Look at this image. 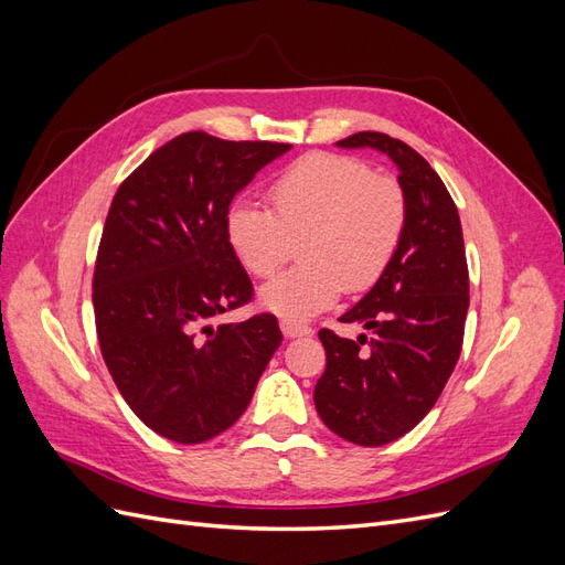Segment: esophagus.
I'll return each instance as SVG.
<instances>
[{
    "mask_svg": "<svg viewBox=\"0 0 565 565\" xmlns=\"http://www.w3.org/2000/svg\"><path fill=\"white\" fill-rule=\"evenodd\" d=\"M280 330H282V334L285 337H309L313 330L309 328V324H303V322H299V320H292V318H282L280 320Z\"/></svg>",
    "mask_w": 565,
    "mask_h": 565,
    "instance_id": "obj_1",
    "label": "esophagus"
}]
</instances>
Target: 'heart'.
<instances>
[{
  "label": "heart",
  "instance_id": "1",
  "mask_svg": "<svg viewBox=\"0 0 565 565\" xmlns=\"http://www.w3.org/2000/svg\"><path fill=\"white\" fill-rule=\"evenodd\" d=\"M270 210L235 200L226 212V241L237 262L268 278L299 247L303 266L289 268L259 292L264 309L285 318H311L344 295L377 282L396 256L407 198L391 177H377L358 158L309 152L268 188Z\"/></svg>",
  "mask_w": 565,
  "mask_h": 565
}]
</instances>
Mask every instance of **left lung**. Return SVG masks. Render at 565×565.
Instances as JSON below:
<instances>
[{
	"instance_id": "obj_1",
	"label": "left lung",
	"mask_w": 565,
	"mask_h": 565,
	"mask_svg": "<svg viewBox=\"0 0 565 565\" xmlns=\"http://www.w3.org/2000/svg\"><path fill=\"white\" fill-rule=\"evenodd\" d=\"M337 146L382 150L407 198L391 266L339 318L361 322L372 337L318 332L328 361L313 391L320 419L344 440L377 448L415 429L448 384L465 339L469 268L455 202L415 148L380 131H358Z\"/></svg>"
}]
</instances>
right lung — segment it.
I'll use <instances>...</instances> for the list:
<instances>
[{"label":"right lung","instance_id":"obj_1","mask_svg":"<svg viewBox=\"0 0 565 565\" xmlns=\"http://www.w3.org/2000/svg\"><path fill=\"white\" fill-rule=\"evenodd\" d=\"M289 143L188 131L117 188L94 268V318L110 377L148 429L195 446L233 426L282 334L273 313L212 318L252 301L226 241L233 198Z\"/></svg>","mask_w":565,"mask_h":565}]
</instances>
